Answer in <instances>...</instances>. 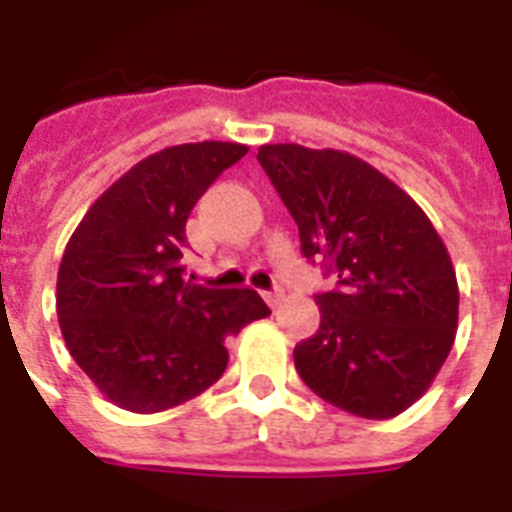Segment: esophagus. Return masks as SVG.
I'll list each match as a JSON object with an SVG mask.
<instances>
[{
	"instance_id": "34e87169",
	"label": "esophagus",
	"mask_w": 512,
	"mask_h": 512,
	"mask_svg": "<svg viewBox=\"0 0 512 512\" xmlns=\"http://www.w3.org/2000/svg\"><path fill=\"white\" fill-rule=\"evenodd\" d=\"M263 297H265V303L271 305V308H276V305L284 300V289H271V292H263Z\"/></svg>"
}]
</instances>
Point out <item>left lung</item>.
Segmentation results:
<instances>
[{
    "mask_svg": "<svg viewBox=\"0 0 512 512\" xmlns=\"http://www.w3.org/2000/svg\"><path fill=\"white\" fill-rule=\"evenodd\" d=\"M257 162L295 217L300 249L337 287L295 348L303 382L342 412L388 420L430 388L457 332L460 289L428 215L372 164L335 148L276 143Z\"/></svg>",
    "mask_w": 512,
    "mask_h": 512,
    "instance_id": "1",
    "label": "left lung"
}]
</instances>
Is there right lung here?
<instances>
[{"label":"right lung","mask_w":512,"mask_h":512,"mask_svg":"<svg viewBox=\"0 0 512 512\" xmlns=\"http://www.w3.org/2000/svg\"><path fill=\"white\" fill-rule=\"evenodd\" d=\"M247 151L220 140L164 148L119 177L68 239L60 332L122 409L164 412L204 393L225 372V340L271 313L255 289H209L185 273L193 204Z\"/></svg>","instance_id":"1"}]
</instances>
